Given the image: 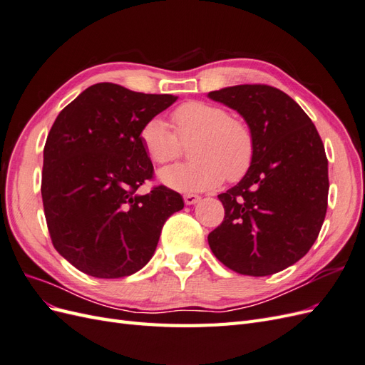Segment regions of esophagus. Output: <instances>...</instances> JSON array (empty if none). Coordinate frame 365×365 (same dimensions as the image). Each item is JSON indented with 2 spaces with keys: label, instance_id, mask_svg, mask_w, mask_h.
Wrapping results in <instances>:
<instances>
[{
  "label": "esophagus",
  "instance_id": "esophagus-1",
  "mask_svg": "<svg viewBox=\"0 0 365 365\" xmlns=\"http://www.w3.org/2000/svg\"><path fill=\"white\" fill-rule=\"evenodd\" d=\"M201 197L197 196V195H193V193H187V195H184V202L187 204V205H192V204H196L197 201H200Z\"/></svg>",
  "mask_w": 365,
  "mask_h": 365
}]
</instances>
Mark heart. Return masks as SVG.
<instances>
[{
  "instance_id": "b5f03b06",
  "label": "heart",
  "mask_w": 365,
  "mask_h": 365,
  "mask_svg": "<svg viewBox=\"0 0 365 365\" xmlns=\"http://www.w3.org/2000/svg\"><path fill=\"white\" fill-rule=\"evenodd\" d=\"M172 126L152 118L141 129V143L157 164L175 161L182 145H190L189 163L160 172L165 185L182 192L215 189L227 178L237 181L251 168L254 137L244 120L231 117L225 108L207 102H185L172 113Z\"/></svg>"
}]
</instances>
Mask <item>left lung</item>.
I'll return each instance as SVG.
<instances>
[{
  "label": "left lung",
  "mask_w": 365,
  "mask_h": 365,
  "mask_svg": "<svg viewBox=\"0 0 365 365\" xmlns=\"http://www.w3.org/2000/svg\"><path fill=\"white\" fill-rule=\"evenodd\" d=\"M245 118L254 137L251 168L217 195L222 224L208 235L219 262L263 277L300 260L324 222L329 173L324 145L294 98L262 83L208 93Z\"/></svg>",
  "instance_id": "1"
}]
</instances>
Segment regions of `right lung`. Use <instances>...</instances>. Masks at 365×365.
Here are the masks:
<instances>
[{
  "label": "right lung",
  "instance_id": "1",
  "mask_svg": "<svg viewBox=\"0 0 365 365\" xmlns=\"http://www.w3.org/2000/svg\"><path fill=\"white\" fill-rule=\"evenodd\" d=\"M176 98L103 82L54 120L43 146V213L53 247L79 271L97 279L140 271L165 220L184 207L165 185L137 193L153 178L141 129Z\"/></svg>",
  "mask_w": 365,
  "mask_h": 365
}]
</instances>
